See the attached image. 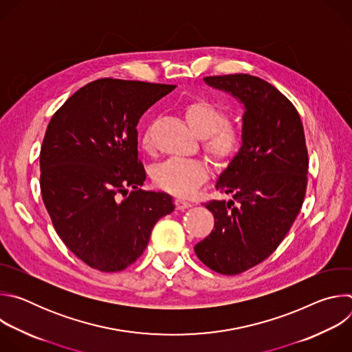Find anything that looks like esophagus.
Masks as SVG:
<instances>
[{
    "mask_svg": "<svg viewBox=\"0 0 352 352\" xmlns=\"http://www.w3.org/2000/svg\"><path fill=\"white\" fill-rule=\"evenodd\" d=\"M175 206H177L178 210H185V209L190 208L192 204L188 202V200H184V199H179V197H178V199H175Z\"/></svg>",
    "mask_w": 352,
    "mask_h": 352,
    "instance_id": "1",
    "label": "esophagus"
}]
</instances>
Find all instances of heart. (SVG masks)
Wrapping results in <instances>:
<instances>
[{
    "label": "heart",
    "instance_id": "1",
    "mask_svg": "<svg viewBox=\"0 0 352 352\" xmlns=\"http://www.w3.org/2000/svg\"><path fill=\"white\" fill-rule=\"evenodd\" d=\"M184 117L190 131L204 139L205 150L217 160L231 159L242 144L241 129L226 122V114L208 100H195L184 107ZM143 148H150V133L142 135ZM157 186L179 196L190 195L209 175L205 162L196 159H168L153 168Z\"/></svg>",
    "mask_w": 352,
    "mask_h": 352
}]
</instances>
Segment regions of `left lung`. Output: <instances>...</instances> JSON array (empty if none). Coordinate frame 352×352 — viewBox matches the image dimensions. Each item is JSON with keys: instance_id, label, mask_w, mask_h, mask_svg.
I'll list each match as a JSON object with an SVG mask.
<instances>
[{"instance_id": "1", "label": "left lung", "mask_w": 352, "mask_h": 352, "mask_svg": "<svg viewBox=\"0 0 352 352\" xmlns=\"http://www.w3.org/2000/svg\"><path fill=\"white\" fill-rule=\"evenodd\" d=\"M204 80L245 110L242 144L216 182L232 199L205 205L214 228L195 245L209 269L234 276L269 258L289 231L305 199L308 150L296 109L269 82L248 74Z\"/></svg>"}]
</instances>
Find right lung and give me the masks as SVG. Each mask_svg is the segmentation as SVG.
Listing matches in <instances>:
<instances>
[{"mask_svg":"<svg viewBox=\"0 0 352 352\" xmlns=\"http://www.w3.org/2000/svg\"><path fill=\"white\" fill-rule=\"evenodd\" d=\"M174 85L97 79L56 111L40 150V189L53 226L87 266L121 272L174 210L166 192L143 190L136 125ZM133 190L129 192V189Z\"/></svg>","mask_w":352,"mask_h":352,"instance_id":"obj_1","label":"right lung"}]
</instances>
